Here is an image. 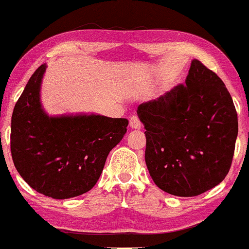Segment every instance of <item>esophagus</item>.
<instances>
[{"label": "esophagus", "instance_id": "34e87169", "mask_svg": "<svg viewBox=\"0 0 249 249\" xmlns=\"http://www.w3.org/2000/svg\"><path fill=\"white\" fill-rule=\"evenodd\" d=\"M130 127L135 130H140L142 127V124H141L140 119L137 117H131L130 118Z\"/></svg>", "mask_w": 249, "mask_h": 249}]
</instances>
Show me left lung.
I'll use <instances>...</instances> for the list:
<instances>
[{
    "instance_id": "obj_1",
    "label": "left lung",
    "mask_w": 249,
    "mask_h": 249,
    "mask_svg": "<svg viewBox=\"0 0 249 249\" xmlns=\"http://www.w3.org/2000/svg\"><path fill=\"white\" fill-rule=\"evenodd\" d=\"M185 83L141 104L137 114L156 186L178 197H195L227 177L239 124L223 81L198 59L191 62Z\"/></svg>"
}]
</instances>
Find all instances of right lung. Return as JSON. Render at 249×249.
I'll use <instances>...</instances> for the list:
<instances>
[{
  "mask_svg": "<svg viewBox=\"0 0 249 249\" xmlns=\"http://www.w3.org/2000/svg\"><path fill=\"white\" fill-rule=\"evenodd\" d=\"M46 67L36 70L15 104L10 151L15 168L33 190L68 199L94 187L129 122L94 113L49 116L40 101Z\"/></svg>",
  "mask_w": 249,
  "mask_h": 249,
  "instance_id": "obj_1",
  "label": "right lung"
}]
</instances>
